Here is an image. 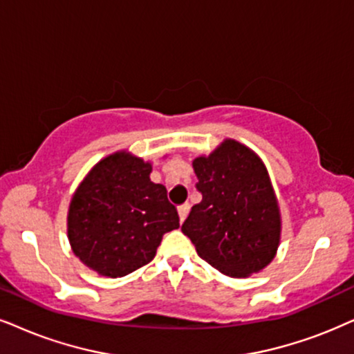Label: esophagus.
Masks as SVG:
<instances>
[{"mask_svg": "<svg viewBox=\"0 0 354 354\" xmlns=\"http://www.w3.org/2000/svg\"><path fill=\"white\" fill-rule=\"evenodd\" d=\"M187 212H189V204H183V205H180V207H178V216H180V222H185Z\"/></svg>", "mask_w": 354, "mask_h": 354, "instance_id": "1", "label": "esophagus"}]
</instances>
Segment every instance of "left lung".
<instances>
[{
  "label": "left lung",
  "instance_id": "obj_1",
  "mask_svg": "<svg viewBox=\"0 0 354 354\" xmlns=\"http://www.w3.org/2000/svg\"><path fill=\"white\" fill-rule=\"evenodd\" d=\"M203 201L183 223L204 261L230 277L261 271L274 258L281 214L261 158L227 138L209 156L192 162Z\"/></svg>",
  "mask_w": 354,
  "mask_h": 354
}]
</instances>
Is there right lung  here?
I'll return each instance as SVG.
<instances>
[{"label": "right lung", "instance_id": "1", "mask_svg": "<svg viewBox=\"0 0 354 354\" xmlns=\"http://www.w3.org/2000/svg\"><path fill=\"white\" fill-rule=\"evenodd\" d=\"M151 165L129 151L102 158L75 191L68 240L83 265L122 277L155 258L167 232L180 227L167 187L150 181Z\"/></svg>", "mask_w": 354, "mask_h": 354}]
</instances>
